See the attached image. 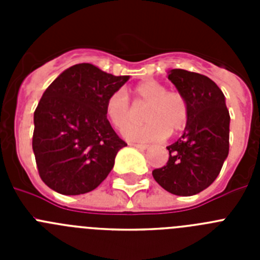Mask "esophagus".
<instances>
[{"instance_id": "1", "label": "esophagus", "mask_w": 260, "mask_h": 260, "mask_svg": "<svg viewBox=\"0 0 260 260\" xmlns=\"http://www.w3.org/2000/svg\"><path fill=\"white\" fill-rule=\"evenodd\" d=\"M130 146L135 147V148H138V150H147V144H137V143H130Z\"/></svg>"}]
</instances>
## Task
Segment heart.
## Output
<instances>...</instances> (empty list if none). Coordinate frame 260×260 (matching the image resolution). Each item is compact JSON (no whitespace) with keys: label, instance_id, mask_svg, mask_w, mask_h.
<instances>
[{"label":"heart","instance_id":"1","mask_svg":"<svg viewBox=\"0 0 260 260\" xmlns=\"http://www.w3.org/2000/svg\"><path fill=\"white\" fill-rule=\"evenodd\" d=\"M133 104L137 109L146 107L144 112V125L125 127L135 119L132 103L123 91H116L105 102V116L109 122L122 132L133 142L161 141L167 134L182 132L189 122L190 105L183 93L178 91H168L167 86L156 80H146L134 89Z\"/></svg>","mask_w":260,"mask_h":260}]
</instances>
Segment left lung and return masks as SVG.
<instances>
[{"label": "left lung", "mask_w": 260, "mask_h": 260, "mask_svg": "<svg viewBox=\"0 0 260 260\" xmlns=\"http://www.w3.org/2000/svg\"><path fill=\"white\" fill-rule=\"evenodd\" d=\"M168 79L187 99L190 117L182 137L167 147V165L153 169L152 176L167 191L190 197L219 176L229 152L231 117L224 93L206 75L173 69Z\"/></svg>", "instance_id": "left-lung-1"}]
</instances>
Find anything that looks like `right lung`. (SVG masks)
<instances>
[{"mask_svg":"<svg viewBox=\"0 0 260 260\" xmlns=\"http://www.w3.org/2000/svg\"><path fill=\"white\" fill-rule=\"evenodd\" d=\"M128 75L78 63L53 80L34 114L32 150L43 182L63 195L86 194L107 178L127 146L105 116V102Z\"/></svg>","mask_w":260,"mask_h":260,"instance_id":"right-lung-1","label":"right lung"}]
</instances>
